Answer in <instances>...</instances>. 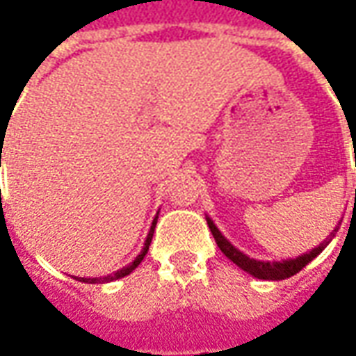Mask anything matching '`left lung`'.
I'll return each instance as SVG.
<instances>
[{
  "label": "left lung",
  "mask_w": 356,
  "mask_h": 356,
  "mask_svg": "<svg viewBox=\"0 0 356 356\" xmlns=\"http://www.w3.org/2000/svg\"><path fill=\"white\" fill-rule=\"evenodd\" d=\"M208 220V227H210V232H212L213 239H216V243H218V248L222 250V253L226 255L227 259H232L234 264L238 267H241L243 271H248L250 275L253 277H257V280H269V281H280V280H287V277H291L295 273H299L303 267L307 266L309 261H313L319 253L325 250V245L331 241V238L325 239L319 248H315V250H311L309 253H303V255H299V257H295V259H283V261H259V259H253V257H248L245 253H241L238 248H234L229 241H227L224 236H222V232L216 227L210 218H206ZM335 234V232H333Z\"/></svg>",
  "instance_id": "left-lung-1"
}]
</instances>
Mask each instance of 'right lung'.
Wrapping results in <instances>:
<instances>
[{
    "label": "right lung",
    "mask_w": 356,
    "mask_h": 356,
    "mask_svg": "<svg viewBox=\"0 0 356 356\" xmlns=\"http://www.w3.org/2000/svg\"><path fill=\"white\" fill-rule=\"evenodd\" d=\"M1 166V162H0ZM156 220L158 218H154V222H152V226H150V232H148V236H146V241H144V248L143 252L136 255V259L132 261V264H129L127 267H122L120 271H117V273H113V275H106V277H81L79 281H83V283H106V281H115V280H120V277H124V275H129L130 271H134L136 267L140 266V261L144 259V255L148 253V245H150V241H152V234H154V227H156Z\"/></svg>",
    "instance_id": "add662e5"
}]
</instances>
